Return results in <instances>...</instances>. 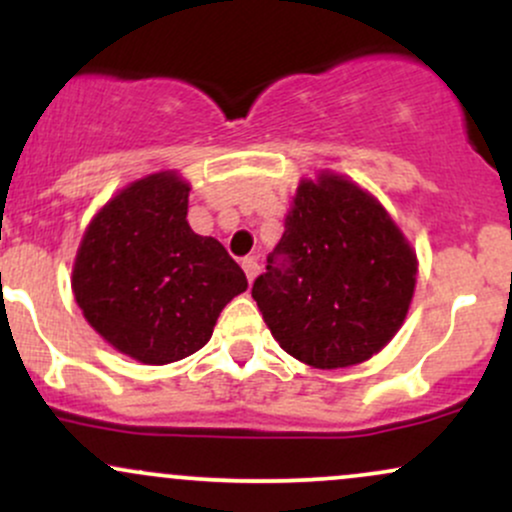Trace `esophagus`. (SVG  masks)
<instances>
[{
	"label": "esophagus",
	"mask_w": 512,
	"mask_h": 512,
	"mask_svg": "<svg viewBox=\"0 0 512 512\" xmlns=\"http://www.w3.org/2000/svg\"><path fill=\"white\" fill-rule=\"evenodd\" d=\"M243 272H245V276H248V281H255V276L260 274V264H257L255 257H245Z\"/></svg>",
	"instance_id": "1"
}]
</instances>
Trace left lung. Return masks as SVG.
<instances>
[{"label":"left lung","instance_id":"left-lung-1","mask_svg":"<svg viewBox=\"0 0 512 512\" xmlns=\"http://www.w3.org/2000/svg\"><path fill=\"white\" fill-rule=\"evenodd\" d=\"M416 286V255L356 182L298 185L284 236L252 298L286 354L313 368L356 366L395 337Z\"/></svg>","mask_w":512,"mask_h":512}]
</instances>
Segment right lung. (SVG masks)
<instances>
[{
    "mask_svg": "<svg viewBox=\"0 0 512 512\" xmlns=\"http://www.w3.org/2000/svg\"><path fill=\"white\" fill-rule=\"evenodd\" d=\"M187 197L190 185L168 170L132 182L93 216L76 252L72 289L88 325L149 366L202 349L248 289L219 240L190 228Z\"/></svg>",
    "mask_w": 512,
    "mask_h": 512,
    "instance_id": "obj_1",
    "label": "right lung"
}]
</instances>
